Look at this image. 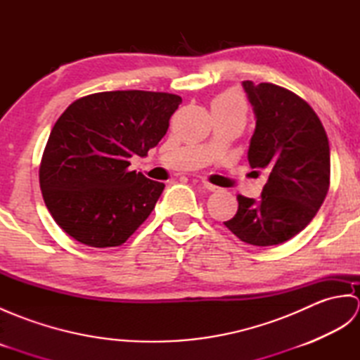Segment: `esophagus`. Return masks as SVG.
<instances>
[{"label":"esophagus","instance_id":"1","mask_svg":"<svg viewBox=\"0 0 360 360\" xmlns=\"http://www.w3.org/2000/svg\"><path fill=\"white\" fill-rule=\"evenodd\" d=\"M201 184H202V187H204L205 190H209V192H218V187H217V186H212L210 182H207V181H202Z\"/></svg>","mask_w":360,"mask_h":360}]
</instances>
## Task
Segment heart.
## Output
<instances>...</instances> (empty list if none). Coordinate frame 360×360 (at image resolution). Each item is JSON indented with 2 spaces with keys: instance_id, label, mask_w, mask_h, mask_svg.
Listing matches in <instances>:
<instances>
[{
  "instance_id": "1",
  "label": "heart",
  "mask_w": 360,
  "mask_h": 360,
  "mask_svg": "<svg viewBox=\"0 0 360 360\" xmlns=\"http://www.w3.org/2000/svg\"><path fill=\"white\" fill-rule=\"evenodd\" d=\"M212 110L238 111L244 114V101L238 91H226V93L219 94L215 101L212 102Z\"/></svg>"
}]
</instances>
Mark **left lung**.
Here are the masks:
<instances>
[{"instance_id": "1", "label": "left lung", "mask_w": 360, "mask_h": 360, "mask_svg": "<svg viewBox=\"0 0 360 360\" xmlns=\"http://www.w3.org/2000/svg\"><path fill=\"white\" fill-rule=\"evenodd\" d=\"M243 88L257 119L248 159L267 182L259 200L238 195V212L224 226L252 246H275L300 233L323 204L330 143L314 110L292 91L250 80Z\"/></svg>"}]
</instances>
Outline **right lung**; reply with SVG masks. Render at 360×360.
Returning a JSON list of instances; mask_svg holds the SVG:
<instances>
[{"instance_id": "obj_1", "label": "right lung", "mask_w": 360, "mask_h": 360, "mask_svg": "<svg viewBox=\"0 0 360 360\" xmlns=\"http://www.w3.org/2000/svg\"><path fill=\"white\" fill-rule=\"evenodd\" d=\"M182 98L153 91H106L72 102L53 125L40 188L53 221L91 248L124 244L150 217L162 182L129 172L165 136Z\"/></svg>"}]
</instances>
